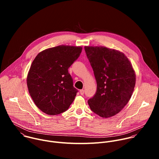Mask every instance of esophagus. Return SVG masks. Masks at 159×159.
<instances>
[{"label":"esophagus","instance_id":"34e87169","mask_svg":"<svg viewBox=\"0 0 159 159\" xmlns=\"http://www.w3.org/2000/svg\"><path fill=\"white\" fill-rule=\"evenodd\" d=\"M80 94H81V95H84V90H83V89H82V90H80Z\"/></svg>","mask_w":159,"mask_h":159}]
</instances>
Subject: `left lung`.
<instances>
[{
	"mask_svg": "<svg viewBox=\"0 0 159 159\" xmlns=\"http://www.w3.org/2000/svg\"><path fill=\"white\" fill-rule=\"evenodd\" d=\"M97 82V91L88 100L89 107L102 118L120 112L134 90L136 74L125 55L105 47H84Z\"/></svg>",
	"mask_w": 159,
	"mask_h": 159,
	"instance_id": "1",
	"label": "left lung"
}]
</instances>
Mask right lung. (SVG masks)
Instances as JSON below:
<instances>
[{
    "instance_id": "right-lung-1",
    "label": "right lung",
    "mask_w": 159,
    "mask_h": 159,
    "mask_svg": "<svg viewBox=\"0 0 159 159\" xmlns=\"http://www.w3.org/2000/svg\"><path fill=\"white\" fill-rule=\"evenodd\" d=\"M82 50L81 47L60 45L41 52L34 59L27 85L36 106L47 115L65 112L74 101L77 90L68 69Z\"/></svg>"
}]
</instances>
